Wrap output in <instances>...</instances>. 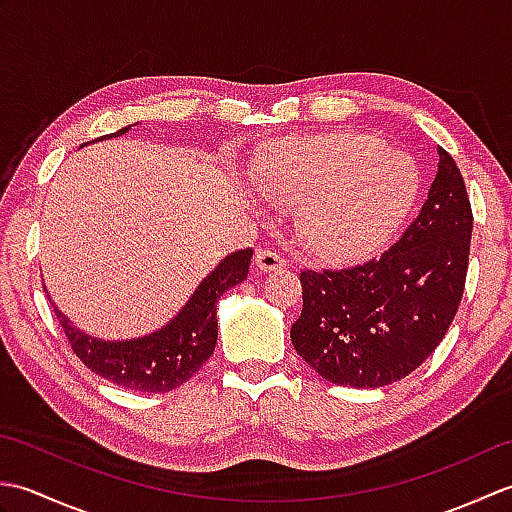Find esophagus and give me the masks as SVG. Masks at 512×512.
Here are the masks:
<instances>
[{
    "instance_id": "esophagus-1",
    "label": "esophagus",
    "mask_w": 512,
    "mask_h": 512,
    "mask_svg": "<svg viewBox=\"0 0 512 512\" xmlns=\"http://www.w3.org/2000/svg\"><path fill=\"white\" fill-rule=\"evenodd\" d=\"M255 264H257L259 270H262V273H275V270L286 268L284 257H281L279 253H275V250H266V248L264 250H257Z\"/></svg>"
}]
</instances>
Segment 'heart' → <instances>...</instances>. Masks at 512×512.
<instances>
[{
  "label": "heart",
  "instance_id": "heart-1",
  "mask_svg": "<svg viewBox=\"0 0 512 512\" xmlns=\"http://www.w3.org/2000/svg\"><path fill=\"white\" fill-rule=\"evenodd\" d=\"M250 187L275 206L299 209L312 255L358 264L380 253L405 224L422 189L418 162L356 132L292 136L250 171Z\"/></svg>",
  "mask_w": 512,
  "mask_h": 512
}]
</instances>
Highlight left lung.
Here are the masks:
<instances>
[{
    "label": "left lung",
    "mask_w": 512,
    "mask_h": 512,
    "mask_svg": "<svg viewBox=\"0 0 512 512\" xmlns=\"http://www.w3.org/2000/svg\"><path fill=\"white\" fill-rule=\"evenodd\" d=\"M416 220L378 259L347 270H303L290 341L321 378L374 389L409 376L436 350L462 301L471 202L449 151Z\"/></svg>",
    "instance_id": "obj_1"
}]
</instances>
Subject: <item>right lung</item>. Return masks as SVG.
I'll use <instances>...</instances> for the list:
<instances>
[{"instance_id":"add662e5","label":"right lung","mask_w":512,"mask_h":512,"mask_svg":"<svg viewBox=\"0 0 512 512\" xmlns=\"http://www.w3.org/2000/svg\"><path fill=\"white\" fill-rule=\"evenodd\" d=\"M127 125L116 134L101 136L118 138L129 132ZM253 248L235 250L206 275L193 290L184 308L160 330L127 341H105L85 334L54 306V314L68 336L74 354L94 374L132 391L165 394L180 387L209 361L217 343V301L228 288L242 284L248 275ZM46 290V286H43ZM48 292V290H46ZM50 299V295H48Z\"/></svg>"}]
</instances>
